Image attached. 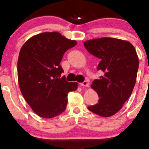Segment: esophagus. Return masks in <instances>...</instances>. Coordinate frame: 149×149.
<instances>
[{
    "mask_svg": "<svg viewBox=\"0 0 149 149\" xmlns=\"http://www.w3.org/2000/svg\"><path fill=\"white\" fill-rule=\"evenodd\" d=\"M80 86H85V87H88V86H89V83L87 82V81H84L83 82H82V83H80Z\"/></svg>",
    "mask_w": 149,
    "mask_h": 149,
    "instance_id": "1",
    "label": "esophagus"
}]
</instances>
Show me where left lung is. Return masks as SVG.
I'll list each match as a JSON object with an SVG mask.
<instances>
[{"instance_id":"obj_1","label":"left lung","mask_w":149,"mask_h":149,"mask_svg":"<svg viewBox=\"0 0 149 149\" xmlns=\"http://www.w3.org/2000/svg\"><path fill=\"white\" fill-rule=\"evenodd\" d=\"M86 49L99 58L97 70L103 71L91 88L98 94V103L88 109L101 117L113 116L132 93L139 60L131 43L113 38H100L84 42Z\"/></svg>"}]
</instances>
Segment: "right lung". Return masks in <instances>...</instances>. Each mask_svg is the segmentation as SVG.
Masks as SVG:
<instances>
[{
    "mask_svg": "<svg viewBox=\"0 0 149 149\" xmlns=\"http://www.w3.org/2000/svg\"><path fill=\"white\" fill-rule=\"evenodd\" d=\"M77 45L58 32H44L30 38L20 49L18 79L24 100L38 116L52 118L67 107L68 93L77 82H69L60 65L64 54Z\"/></svg>",
    "mask_w": 149,
    "mask_h": 149,
    "instance_id": "1",
    "label": "right lung"
}]
</instances>
